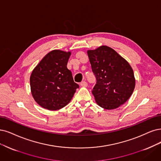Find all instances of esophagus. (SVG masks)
Listing matches in <instances>:
<instances>
[{
	"label": "esophagus",
	"instance_id": "esophagus-1",
	"mask_svg": "<svg viewBox=\"0 0 161 161\" xmlns=\"http://www.w3.org/2000/svg\"><path fill=\"white\" fill-rule=\"evenodd\" d=\"M80 86L82 87H87V83L86 81H83L80 83Z\"/></svg>",
	"mask_w": 161,
	"mask_h": 161
}]
</instances>
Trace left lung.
Segmentation results:
<instances>
[{
    "label": "left lung",
    "mask_w": 161,
    "mask_h": 161,
    "mask_svg": "<svg viewBox=\"0 0 161 161\" xmlns=\"http://www.w3.org/2000/svg\"><path fill=\"white\" fill-rule=\"evenodd\" d=\"M87 54L97 80L92 90L97 103L108 110L124 104L135 86L133 70L129 64L106 46L88 50Z\"/></svg>",
    "instance_id": "1"
}]
</instances>
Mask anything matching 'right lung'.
I'll return each mask as SVG.
<instances>
[{
	"label": "right lung",
	"mask_w": 161,
	"mask_h": 161,
	"mask_svg": "<svg viewBox=\"0 0 161 161\" xmlns=\"http://www.w3.org/2000/svg\"><path fill=\"white\" fill-rule=\"evenodd\" d=\"M70 54V52L51 51L32 71L30 79L31 92L42 108L52 111L63 108L79 87L67 68Z\"/></svg>",
	"instance_id": "obj_1"
}]
</instances>
